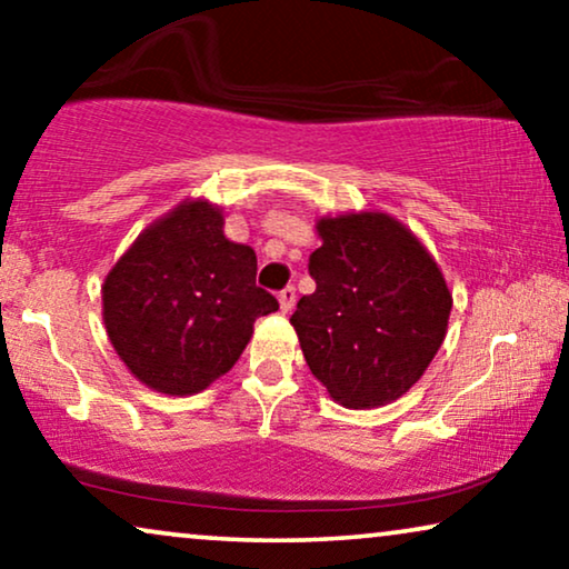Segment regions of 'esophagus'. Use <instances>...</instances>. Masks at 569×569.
I'll list each match as a JSON object with an SVG mask.
<instances>
[{"label": "esophagus", "instance_id": "obj_1", "mask_svg": "<svg viewBox=\"0 0 569 569\" xmlns=\"http://www.w3.org/2000/svg\"><path fill=\"white\" fill-rule=\"evenodd\" d=\"M295 300H298L295 287H284V290L279 292V308H282V313H290V310L295 308Z\"/></svg>", "mask_w": 569, "mask_h": 569}]
</instances>
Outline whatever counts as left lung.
<instances>
[{
	"label": "left lung",
	"instance_id": "left-lung-1",
	"mask_svg": "<svg viewBox=\"0 0 569 569\" xmlns=\"http://www.w3.org/2000/svg\"><path fill=\"white\" fill-rule=\"evenodd\" d=\"M316 232V292L290 318L302 357L339 407H386L430 368L453 295L422 240L388 212L326 214Z\"/></svg>",
	"mask_w": 569,
	"mask_h": 569
}]
</instances>
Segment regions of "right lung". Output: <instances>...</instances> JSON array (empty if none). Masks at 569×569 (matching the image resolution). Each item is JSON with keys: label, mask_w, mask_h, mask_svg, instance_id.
<instances>
[{"label": "right lung", "mask_w": 569, "mask_h": 569, "mask_svg": "<svg viewBox=\"0 0 569 569\" xmlns=\"http://www.w3.org/2000/svg\"><path fill=\"white\" fill-rule=\"evenodd\" d=\"M222 228L220 207L186 199L147 224L103 279L108 339L152 391H204L243 355L256 318L279 310L256 287L253 248Z\"/></svg>", "instance_id": "right-lung-1"}]
</instances>
